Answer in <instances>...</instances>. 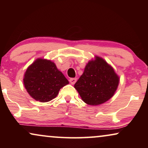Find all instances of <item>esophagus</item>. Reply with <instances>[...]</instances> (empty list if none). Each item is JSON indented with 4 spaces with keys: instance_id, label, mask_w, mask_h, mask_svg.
Here are the masks:
<instances>
[{
    "instance_id": "esophagus-1",
    "label": "esophagus",
    "mask_w": 148,
    "mask_h": 148,
    "mask_svg": "<svg viewBox=\"0 0 148 148\" xmlns=\"http://www.w3.org/2000/svg\"><path fill=\"white\" fill-rule=\"evenodd\" d=\"M69 82L72 85H73L75 84V82H77V79L76 78H71L69 79Z\"/></svg>"
}]
</instances>
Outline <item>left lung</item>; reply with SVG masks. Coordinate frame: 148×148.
I'll return each mask as SVG.
<instances>
[{"instance_id":"left-lung-1","label":"left lung","mask_w":148,"mask_h":148,"mask_svg":"<svg viewBox=\"0 0 148 148\" xmlns=\"http://www.w3.org/2000/svg\"><path fill=\"white\" fill-rule=\"evenodd\" d=\"M119 83V77L114 69L103 58L96 56V59L86 64L74 88L84 102L96 106L112 98Z\"/></svg>"}]
</instances>
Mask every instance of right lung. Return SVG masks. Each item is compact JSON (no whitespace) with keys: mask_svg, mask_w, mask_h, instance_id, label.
<instances>
[{"mask_svg":"<svg viewBox=\"0 0 148 148\" xmlns=\"http://www.w3.org/2000/svg\"><path fill=\"white\" fill-rule=\"evenodd\" d=\"M23 84L36 100L46 102L56 98L69 81L51 60L38 58L26 70Z\"/></svg>","mask_w":148,"mask_h":148,"instance_id":"obj_1","label":"right lung"}]
</instances>
